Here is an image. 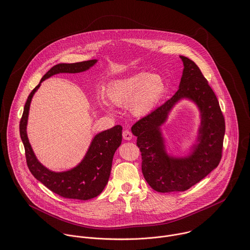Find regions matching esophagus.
<instances>
[{
  "label": "esophagus",
  "mask_w": 250,
  "mask_h": 250,
  "mask_svg": "<svg viewBox=\"0 0 250 250\" xmlns=\"http://www.w3.org/2000/svg\"><path fill=\"white\" fill-rule=\"evenodd\" d=\"M123 139L125 140V141H131L132 140V138H133V135H132V133L130 132V131H128V130H125V131H123Z\"/></svg>",
  "instance_id": "34e87169"
}]
</instances>
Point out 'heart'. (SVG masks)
Here are the masks:
<instances>
[{"mask_svg":"<svg viewBox=\"0 0 250 250\" xmlns=\"http://www.w3.org/2000/svg\"><path fill=\"white\" fill-rule=\"evenodd\" d=\"M166 88V83L161 76L140 72L111 81L106 87V95L112 105L127 106L132 115L143 117L161 101ZM109 103L105 98L98 99L100 107L111 112L112 106Z\"/></svg>","mask_w":250,"mask_h":250,"instance_id":"obj_1","label":"heart"}]
</instances>
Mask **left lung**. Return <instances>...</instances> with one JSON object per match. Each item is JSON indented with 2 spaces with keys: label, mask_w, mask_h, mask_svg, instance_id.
Listing matches in <instances>:
<instances>
[{
  "label": "left lung",
  "mask_w": 250,
  "mask_h": 250,
  "mask_svg": "<svg viewBox=\"0 0 250 250\" xmlns=\"http://www.w3.org/2000/svg\"><path fill=\"white\" fill-rule=\"evenodd\" d=\"M180 59L184 69L177 92L132 127L142 152L143 176L159 192L188 189L213 171L221 159L225 122L217 98L199 67L187 57ZM183 100L197 106L201 124L190 152L181 156L168 152L161 127Z\"/></svg>",
  "instance_id": "obj_1"
}]
</instances>
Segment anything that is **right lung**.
<instances>
[{"mask_svg": "<svg viewBox=\"0 0 250 250\" xmlns=\"http://www.w3.org/2000/svg\"><path fill=\"white\" fill-rule=\"evenodd\" d=\"M97 62V60H90L75 63H59L53 66L29 95L20 121V137L25 147L30 171L45 187L65 198L88 200L103 191L110 175L113 155L122 142V127L116 125L95 135L85 155L76 167L65 171H53L38 161L28 138L27 125L31 102L43 81L60 73L86 71Z\"/></svg>", "mask_w": 250, "mask_h": 250, "instance_id": "right-lung-1", "label": "right lung"}]
</instances>
